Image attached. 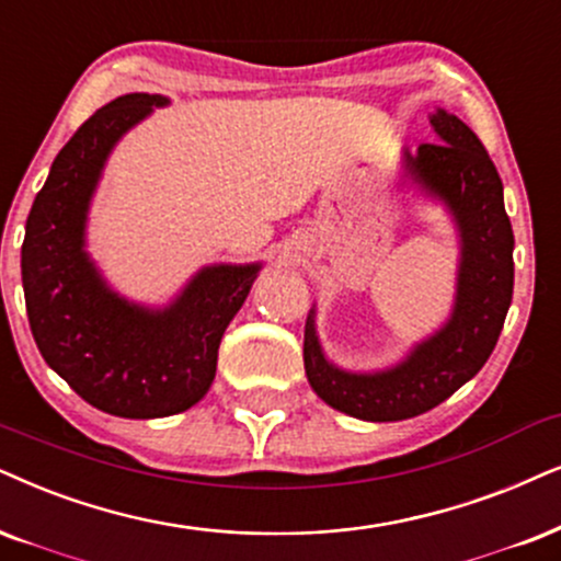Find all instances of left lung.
<instances>
[{
    "instance_id": "1",
    "label": "left lung",
    "mask_w": 561,
    "mask_h": 561,
    "mask_svg": "<svg viewBox=\"0 0 561 561\" xmlns=\"http://www.w3.org/2000/svg\"><path fill=\"white\" fill-rule=\"evenodd\" d=\"M437 141L403 152L411 181L448 207L460 236L453 313L391 370L346 373L325 359L316 310L305 321V375L329 407L365 422H399L435 409L477 375L513 300V225L502 181L477 134L453 113L430 116Z\"/></svg>"
}]
</instances>
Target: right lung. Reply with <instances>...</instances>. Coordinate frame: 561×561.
<instances>
[{
    "label": "right lung",
    "instance_id": "right-lung-1",
    "mask_svg": "<svg viewBox=\"0 0 561 561\" xmlns=\"http://www.w3.org/2000/svg\"><path fill=\"white\" fill-rule=\"evenodd\" d=\"M168 98L129 92L84 122L56 154L25 222L23 289L35 344L90 407L154 420L209 391L222 333L261 264L204 266L165 308L105 285L84 251L90 198L116 141Z\"/></svg>",
    "mask_w": 561,
    "mask_h": 561
}]
</instances>
